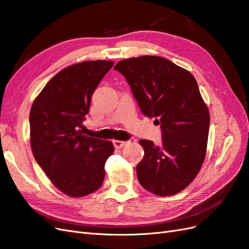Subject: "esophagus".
I'll return each instance as SVG.
<instances>
[{
    "mask_svg": "<svg viewBox=\"0 0 249 249\" xmlns=\"http://www.w3.org/2000/svg\"><path fill=\"white\" fill-rule=\"evenodd\" d=\"M127 141H122V140H114L113 141V144H114V146L116 148H123L124 147L126 144H127Z\"/></svg>",
    "mask_w": 249,
    "mask_h": 249,
    "instance_id": "obj_1",
    "label": "esophagus"
}]
</instances>
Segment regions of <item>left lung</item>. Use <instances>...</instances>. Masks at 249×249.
Wrapping results in <instances>:
<instances>
[{
  "mask_svg": "<svg viewBox=\"0 0 249 249\" xmlns=\"http://www.w3.org/2000/svg\"><path fill=\"white\" fill-rule=\"evenodd\" d=\"M114 70L129 83L143 114L162 130V144L139 141L144 156L137 165L139 183L159 196L184 190L206 157L210 113L197 82L188 71L158 56L119 61Z\"/></svg>",
  "mask_w": 249,
  "mask_h": 249,
  "instance_id": "8db88e82",
  "label": "left lung"
}]
</instances>
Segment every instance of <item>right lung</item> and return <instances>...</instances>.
<instances>
[{
	"label": "right lung",
	"mask_w": 249,
	"mask_h": 249,
	"mask_svg": "<svg viewBox=\"0 0 249 249\" xmlns=\"http://www.w3.org/2000/svg\"><path fill=\"white\" fill-rule=\"evenodd\" d=\"M113 61L96 60L60 71L43 87L30 111L33 156L56 188L71 197L102 186L111 141L84 135L91 96Z\"/></svg>",
	"instance_id": "obj_1"
}]
</instances>
